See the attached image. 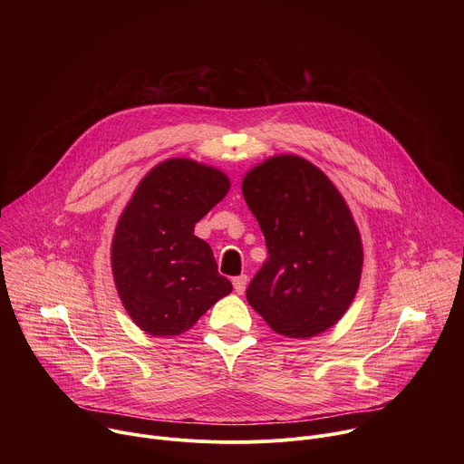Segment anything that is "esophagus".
Listing matches in <instances>:
<instances>
[{
	"label": "esophagus",
	"mask_w": 464,
	"mask_h": 464,
	"mask_svg": "<svg viewBox=\"0 0 464 464\" xmlns=\"http://www.w3.org/2000/svg\"><path fill=\"white\" fill-rule=\"evenodd\" d=\"M246 286H247V276H238L233 279V288L238 295H242L246 292Z\"/></svg>",
	"instance_id": "esophagus-1"
}]
</instances>
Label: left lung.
<instances>
[{
  "label": "left lung",
  "instance_id": "left-lung-1",
  "mask_svg": "<svg viewBox=\"0 0 464 464\" xmlns=\"http://www.w3.org/2000/svg\"><path fill=\"white\" fill-rule=\"evenodd\" d=\"M244 200L268 258L247 286V303L286 338L306 340L334 326L360 286L363 244L336 185L295 154L249 169Z\"/></svg>",
  "mask_w": 464,
  "mask_h": 464
}]
</instances>
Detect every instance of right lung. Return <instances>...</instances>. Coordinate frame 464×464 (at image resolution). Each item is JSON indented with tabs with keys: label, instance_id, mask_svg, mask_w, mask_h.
Returning a JSON list of instances; mask_svg holds the SVG:
<instances>
[{
	"label": "right lung",
	"instance_id": "right-lung-1",
	"mask_svg": "<svg viewBox=\"0 0 464 464\" xmlns=\"http://www.w3.org/2000/svg\"><path fill=\"white\" fill-rule=\"evenodd\" d=\"M229 187L220 169L170 158L145 174L121 213L111 274L124 310L147 334L179 336L231 294L213 249L194 235Z\"/></svg>",
	"mask_w": 464,
	"mask_h": 464
}]
</instances>
